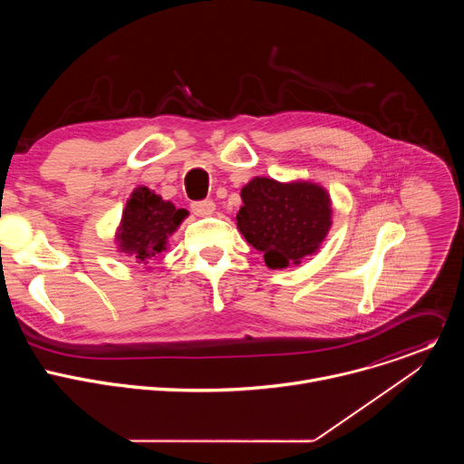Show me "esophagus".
<instances>
[{
	"label": "esophagus",
	"instance_id": "obj_1",
	"mask_svg": "<svg viewBox=\"0 0 464 464\" xmlns=\"http://www.w3.org/2000/svg\"><path fill=\"white\" fill-rule=\"evenodd\" d=\"M190 209H192V213H194L196 217H209V215L215 213L217 206H215L213 200H204V202H194V204L190 206Z\"/></svg>",
	"mask_w": 464,
	"mask_h": 464
}]
</instances>
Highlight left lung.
<instances>
[{
  "mask_svg": "<svg viewBox=\"0 0 464 464\" xmlns=\"http://www.w3.org/2000/svg\"><path fill=\"white\" fill-rule=\"evenodd\" d=\"M240 196L237 226L264 253L272 270L288 268L315 253L333 226L330 196L312 181L281 183L256 176L242 187Z\"/></svg>",
  "mask_w": 464,
  "mask_h": 464,
  "instance_id": "obj_1",
  "label": "left lung"
}]
</instances>
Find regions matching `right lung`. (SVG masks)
Listing matches in <instances>:
<instances>
[{
  "label": "right lung",
  "instance_id": "1",
  "mask_svg": "<svg viewBox=\"0 0 464 464\" xmlns=\"http://www.w3.org/2000/svg\"><path fill=\"white\" fill-rule=\"evenodd\" d=\"M187 215L185 209H176L172 202L163 200L154 190L138 187L130 194L117 227L119 251L140 264H149L150 258L167 249L169 237Z\"/></svg>",
  "mask_w": 464,
  "mask_h": 464
}]
</instances>
